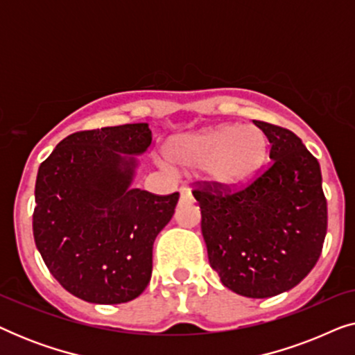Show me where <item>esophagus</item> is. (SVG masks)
<instances>
[{
    "mask_svg": "<svg viewBox=\"0 0 355 355\" xmlns=\"http://www.w3.org/2000/svg\"><path fill=\"white\" fill-rule=\"evenodd\" d=\"M179 193H181V200H192V193L189 189H186V187L179 189Z\"/></svg>",
    "mask_w": 355,
    "mask_h": 355,
    "instance_id": "1",
    "label": "esophagus"
}]
</instances>
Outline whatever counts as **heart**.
<instances>
[{
  "instance_id": "1",
  "label": "heart",
  "mask_w": 355,
  "mask_h": 355,
  "mask_svg": "<svg viewBox=\"0 0 355 355\" xmlns=\"http://www.w3.org/2000/svg\"><path fill=\"white\" fill-rule=\"evenodd\" d=\"M168 155L184 171L205 169L208 182L218 189H239L263 166L266 140L254 125L225 124L176 139Z\"/></svg>"
}]
</instances>
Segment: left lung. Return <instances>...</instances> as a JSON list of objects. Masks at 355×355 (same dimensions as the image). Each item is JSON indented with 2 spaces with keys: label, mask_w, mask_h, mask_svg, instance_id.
Segmentation results:
<instances>
[{
  "label": "left lung",
  "mask_w": 355,
  "mask_h": 355,
  "mask_svg": "<svg viewBox=\"0 0 355 355\" xmlns=\"http://www.w3.org/2000/svg\"><path fill=\"white\" fill-rule=\"evenodd\" d=\"M270 142L273 162L242 189L196 182L202 234L211 268L232 293L252 299L293 289L322 254L327 198L317 158L297 135L254 121Z\"/></svg>",
  "instance_id": "1"
}]
</instances>
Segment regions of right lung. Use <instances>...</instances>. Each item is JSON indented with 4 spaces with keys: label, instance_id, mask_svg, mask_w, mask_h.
Masks as SVG:
<instances>
[{
    "label": "right lung",
    "instance_id": "add662e5",
    "mask_svg": "<svg viewBox=\"0 0 355 355\" xmlns=\"http://www.w3.org/2000/svg\"><path fill=\"white\" fill-rule=\"evenodd\" d=\"M152 144L147 123L80 130L40 164L33 239L46 268L76 297L123 304L152 278L153 242L179 193L132 189L137 159Z\"/></svg>",
    "mask_w": 355,
    "mask_h": 355
}]
</instances>
